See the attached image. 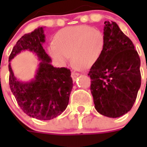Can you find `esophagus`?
Listing matches in <instances>:
<instances>
[{
    "instance_id": "obj_1",
    "label": "esophagus",
    "mask_w": 147,
    "mask_h": 147,
    "mask_svg": "<svg viewBox=\"0 0 147 147\" xmlns=\"http://www.w3.org/2000/svg\"><path fill=\"white\" fill-rule=\"evenodd\" d=\"M79 76H80V74H78V73H76V72L71 73V77H72V79L74 80H76V78H77Z\"/></svg>"
}]
</instances>
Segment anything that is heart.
<instances>
[{
    "label": "heart",
    "mask_w": 147,
    "mask_h": 147,
    "mask_svg": "<svg viewBox=\"0 0 147 147\" xmlns=\"http://www.w3.org/2000/svg\"><path fill=\"white\" fill-rule=\"evenodd\" d=\"M105 46L100 30L88 26L67 27L59 30L49 47L50 55L60 65H65L71 56L79 69H88L99 59Z\"/></svg>",
    "instance_id": "heart-1"
}]
</instances>
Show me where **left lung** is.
Listing matches in <instances>:
<instances>
[{
  "label": "left lung",
  "mask_w": 147,
  "mask_h": 147,
  "mask_svg": "<svg viewBox=\"0 0 147 147\" xmlns=\"http://www.w3.org/2000/svg\"><path fill=\"white\" fill-rule=\"evenodd\" d=\"M105 46L90 69V91L100 114L118 118L129 112L141 87V60L129 37L115 22H105Z\"/></svg>",
  "instance_id": "obj_1"
}]
</instances>
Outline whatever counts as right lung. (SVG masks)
Instances as JSON below:
<instances>
[{
    "label": "right lung",
    "mask_w": 147,
    "mask_h": 147,
    "mask_svg": "<svg viewBox=\"0 0 147 147\" xmlns=\"http://www.w3.org/2000/svg\"><path fill=\"white\" fill-rule=\"evenodd\" d=\"M42 27L26 34L18 40L9 57L11 60L22 51L35 53L41 62L34 80L29 82L18 81L9 64V87L23 112L38 120H51L66 109L73 88L71 71L66 67H54L43 47L45 35Z\"/></svg>",
    "instance_id": "add662e5"
}]
</instances>
